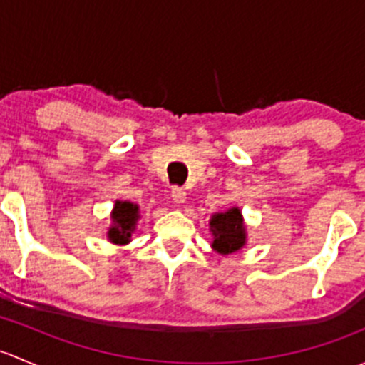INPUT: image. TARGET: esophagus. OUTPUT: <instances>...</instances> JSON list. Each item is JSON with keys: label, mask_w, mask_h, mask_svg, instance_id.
Segmentation results:
<instances>
[{"label": "esophagus", "mask_w": 365, "mask_h": 365, "mask_svg": "<svg viewBox=\"0 0 365 365\" xmlns=\"http://www.w3.org/2000/svg\"><path fill=\"white\" fill-rule=\"evenodd\" d=\"M171 197H173V201H175L176 205H183V203H185V200H187V192L183 189H178V187H175V189L171 190Z\"/></svg>", "instance_id": "34e87169"}]
</instances>
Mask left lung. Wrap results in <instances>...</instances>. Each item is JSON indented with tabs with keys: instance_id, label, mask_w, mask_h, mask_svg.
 Instances as JSON below:
<instances>
[{
	"instance_id": "left-lung-1",
	"label": "left lung",
	"mask_w": 365,
	"mask_h": 365,
	"mask_svg": "<svg viewBox=\"0 0 365 365\" xmlns=\"http://www.w3.org/2000/svg\"><path fill=\"white\" fill-rule=\"evenodd\" d=\"M212 249L220 256L238 252L247 244V226L238 206H231L226 212H217L210 217Z\"/></svg>"
}]
</instances>
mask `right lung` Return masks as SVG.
<instances>
[{
    "label": "right lung",
    "instance_id": "1",
    "mask_svg": "<svg viewBox=\"0 0 365 365\" xmlns=\"http://www.w3.org/2000/svg\"><path fill=\"white\" fill-rule=\"evenodd\" d=\"M139 219H141L139 205L132 203V201H114L111 210V224H109L108 233H106L108 240L114 245L130 244Z\"/></svg>",
    "mask_w": 365,
    "mask_h": 365
}]
</instances>
